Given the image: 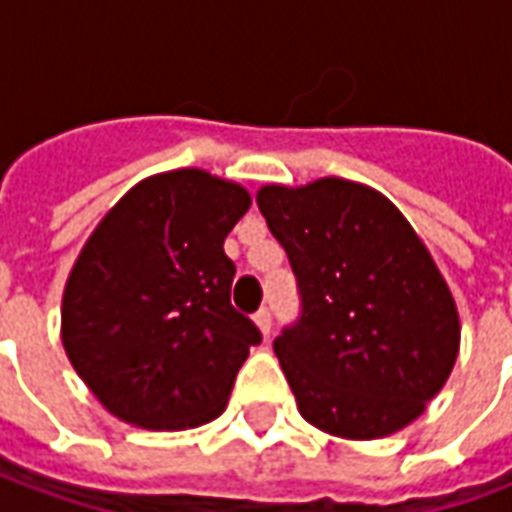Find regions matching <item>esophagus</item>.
<instances>
[{
	"label": "esophagus",
	"mask_w": 512,
	"mask_h": 512,
	"mask_svg": "<svg viewBox=\"0 0 512 512\" xmlns=\"http://www.w3.org/2000/svg\"><path fill=\"white\" fill-rule=\"evenodd\" d=\"M253 322H256V327H259L261 333L264 335H270V327H272V313L270 308H261L256 316H253Z\"/></svg>",
	"instance_id": "1"
}]
</instances>
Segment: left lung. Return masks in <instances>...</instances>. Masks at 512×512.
<instances>
[{
	"mask_svg": "<svg viewBox=\"0 0 512 512\" xmlns=\"http://www.w3.org/2000/svg\"><path fill=\"white\" fill-rule=\"evenodd\" d=\"M256 204L300 289V319L272 349L302 417L341 439H382L417 420L453 371L461 324L409 220L338 177L264 185Z\"/></svg>",
	"mask_w": 512,
	"mask_h": 512,
	"instance_id": "left-lung-1",
	"label": "left lung"
}]
</instances>
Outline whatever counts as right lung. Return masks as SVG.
Instances as JSON below:
<instances>
[{
    "instance_id": "right-lung-1",
    "label": "right lung",
    "mask_w": 512,
    "mask_h": 512,
    "mask_svg": "<svg viewBox=\"0 0 512 512\" xmlns=\"http://www.w3.org/2000/svg\"><path fill=\"white\" fill-rule=\"evenodd\" d=\"M248 190L201 169L138 182L78 253L62 297V343L108 412L138 428L215 420L259 327L231 305L223 240Z\"/></svg>"
}]
</instances>
